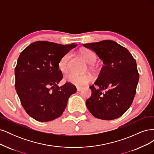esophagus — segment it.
<instances>
[{"mask_svg": "<svg viewBox=\"0 0 154 154\" xmlns=\"http://www.w3.org/2000/svg\"><path fill=\"white\" fill-rule=\"evenodd\" d=\"M82 88H83L82 87H76L77 91H82Z\"/></svg>", "mask_w": 154, "mask_h": 154, "instance_id": "34e87169", "label": "esophagus"}]
</instances>
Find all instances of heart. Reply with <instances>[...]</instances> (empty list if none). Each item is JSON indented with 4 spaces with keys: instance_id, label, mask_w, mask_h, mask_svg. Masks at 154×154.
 Wrapping results in <instances>:
<instances>
[{
    "instance_id": "b5f03b06",
    "label": "heart",
    "mask_w": 154,
    "mask_h": 154,
    "mask_svg": "<svg viewBox=\"0 0 154 154\" xmlns=\"http://www.w3.org/2000/svg\"><path fill=\"white\" fill-rule=\"evenodd\" d=\"M81 55L85 59V61L89 63V68L91 70L94 69V63L97 60L96 54L91 49H84L81 51ZM71 57V53L69 52L65 54L60 58L58 62V68L62 72H66L69 69V61ZM66 80L73 85L76 86H82L87 85L91 80V76L88 74L78 75L75 73L70 72L66 76Z\"/></svg>"
}]
</instances>
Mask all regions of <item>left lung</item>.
Returning <instances> with one entry per match:
<instances>
[{
  "mask_svg": "<svg viewBox=\"0 0 154 154\" xmlns=\"http://www.w3.org/2000/svg\"><path fill=\"white\" fill-rule=\"evenodd\" d=\"M103 60L97 80L90 86L92 94L86 105L95 118L112 120L122 116L132 105L139 74L136 60L128 50L112 40L85 44Z\"/></svg>",
  "mask_w": 154,
  "mask_h": 154,
  "instance_id": "obj_1",
  "label": "left lung"
}]
</instances>
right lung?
<instances>
[{"label": "right lung", "instance_id": "1", "mask_svg": "<svg viewBox=\"0 0 154 154\" xmlns=\"http://www.w3.org/2000/svg\"><path fill=\"white\" fill-rule=\"evenodd\" d=\"M77 44H58L37 41L23 50L15 69V89L27 114L40 122L59 118L69 97L76 92L75 85L58 83L63 74L58 62Z\"/></svg>", "mask_w": 154, "mask_h": 154}]
</instances>
